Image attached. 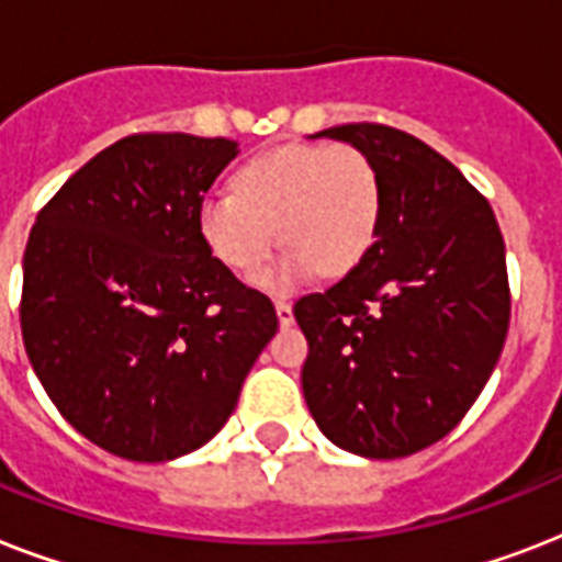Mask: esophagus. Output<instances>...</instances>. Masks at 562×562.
<instances>
[{
	"label": "esophagus",
	"mask_w": 562,
	"mask_h": 562,
	"mask_svg": "<svg viewBox=\"0 0 562 562\" xmlns=\"http://www.w3.org/2000/svg\"><path fill=\"white\" fill-rule=\"evenodd\" d=\"M273 308H277V317H280L282 329L294 324V312H291L289 300H277V303H273Z\"/></svg>",
	"instance_id": "esophagus-1"
}]
</instances>
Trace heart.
<instances>
[{"label": "heart", "instance_id": "obj_1", "mask_svg": "<svg viewBox=\"0 0 562 562\" xmlns=\"http://www.w3.org/2000/svg\"><path fill=\"white\" fill-rule=\"evenodd\" d=\"M198 201L194 227L224 268L254 271L277 233L285 250L254 277L265 291H291L324 273H347L364 259L382 221V180L352 145H282L247 160L233 183Z\"/></svg>", "mask_w": 562, "mask_h": 562}]
</instances>
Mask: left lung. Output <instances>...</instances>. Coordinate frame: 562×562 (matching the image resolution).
<instances>
[{
	"label": "left lung",
	"mask_w": 562,
	"mask_h": 562,
	"mask_svg": "<svg viewBox=\"0 0 562 562\" xmlns=\"http://www.w3.org/2000/svg\"><path fill=\"white\" fill-rule=\"evenodd\" d=\"M382 180L364 259L294 303L308 341L303 396L344 452L393 461L446 437L496 368L510 324L505 238L470 180L417 136L338 125Z\"/></svg>",
	"instance_id": "1"
}]
</instances>
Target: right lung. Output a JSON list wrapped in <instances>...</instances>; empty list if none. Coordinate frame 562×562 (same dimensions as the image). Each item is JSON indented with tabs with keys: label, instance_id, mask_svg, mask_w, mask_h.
Returning <instances> with one entry per match:
<instances>
[{
	"label": "right lung",
	"instance_id": "right-lung-1",
	"mask_svg": "<svg viewBox=\"0 0 562 562\" xmlns=\"http://www.w3.org/2000/svg\"><path fill=\"white\" fill-rule=\"evenodd\" d=\"M238 143L136 134L43 206L22 256V341L66 423L125 461L201 449L236 411L277 312L203 247L194 210Z\"/></svg>",
	"mask_w": 562,
	"mask_h": 562
}]
</instances>
